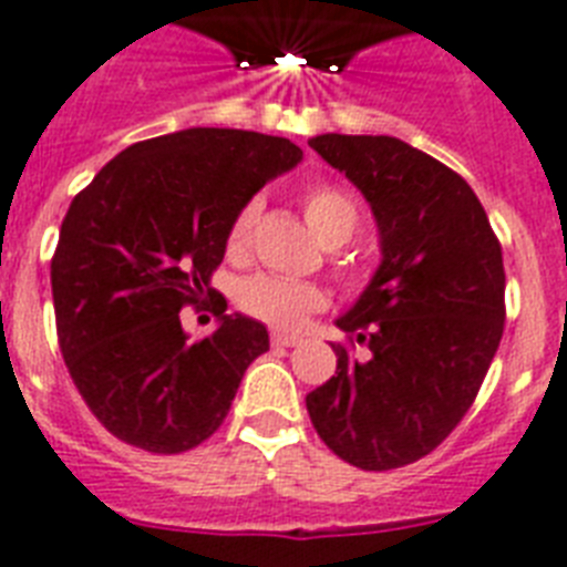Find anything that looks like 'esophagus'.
Segmentation results:
<instances>
[{
    "mask_svg": "<svg viewBox=\"0 0 567 567\" xmlns=\"http://www.w3.org/2000/svg\"><path fill=\"white\" fill-rule=\"evenodd\" d=\"M298 342H301V337H296V333H284V330L271 333V346L275 348H296Z\"/></svg>",
    "mask_w": 567,
    "mask_h": 567,
    "instance_id": "1",
    "label": "esophagus"
}]
</instances>
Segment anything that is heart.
Listing matches in <instances>:
<instances>
[{"label":"heart","instance_id":"obj_1","mask_svg":"<svg viewBox=\"0 0 567 567\" xmlns=\"http://www.w3.org/2000/svg\"><path fill=\"white\" fill-rule=\"evenodd\" d=\"M301 210H305L307 225L312 234L330 246V243H346L357 228V207L354 202L342 193V189L330 187V184H319L310 187L301 196ZM257 219V202H246L234 213V219L228 221L225 230V255L230 260L246 257L248 243H251V228ZM239 310H246L248 316L266 321L271 328L296 330L301 328L312 312H319L328 305V296L319 284L310 280H289L275 278V275H255L239 284L237 289Z\"/></svg>","mask_w":567,"mask_h":567}]
</instances>
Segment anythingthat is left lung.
<instances>
[{
  "label": "left lung",
  "instance_id": "left-lung-1",
  "mask_svg": "<svg viewBox=\"0 0 567 567\" xmlns=\"http://www.w3.org/2000/svg\"><path fill=\"white\" fill-rule=\"evenodd\" d=\"M360 189L380 230L374 278L339 316L369 360L337 351V374L307 395L321 442L362 471L427 456L463 421L504 337V255L454 169L398 137L310 140Z\"/></svg>",
  "mask_w": 567,
  "mask_h": 567
}]
</instances>
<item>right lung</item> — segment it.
Segmentation results:
<instances>
[{
	"label": "right lung",
	"instance_id": "right-lung-1",
	"mask_svg": "<svg viewBox=\"0 0 567 567\" xmlns=\"http://www.w3.org/2000/svg\"><path fill=\"white\" fill-rule=\"evenodd\" d=\"M301 157L287 137L187 128L128 146L72 198L52 257L58 346L116 439L181 454L219 430L269 333L221 305L189 342L178 312L213 301L228 221Z\"/></svg>",
	"mask_w": 567,
	"mask_h": 567
}]
</instances>
